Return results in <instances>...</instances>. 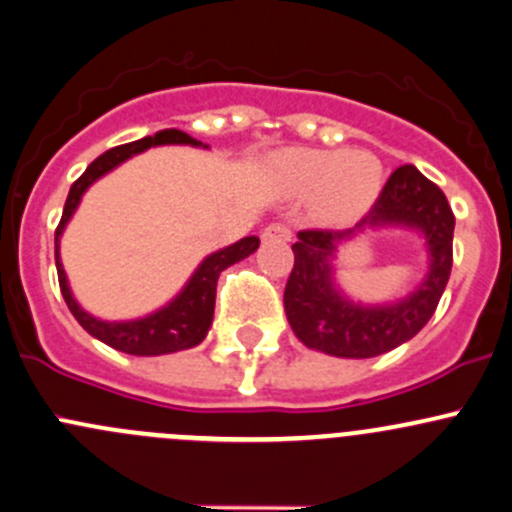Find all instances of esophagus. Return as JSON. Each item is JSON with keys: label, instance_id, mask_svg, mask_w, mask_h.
I'll return each mask as SVG.
<instances>
[{"label": "esophagus", "instance_id": "34e87169", "mask_svg": "<svg viewBox=\"0 0 512 512\" xmlns=\"http://www.w3.org/2000/svg\"><path fill=\"white\" fill-rule=\"evenodd\" d=\"M262 240L265 242H287L292 240V230L284 223H270L265 230H262Z\"/></svg>", "mask_w": 512, "mask_h": 512}]
</instances>
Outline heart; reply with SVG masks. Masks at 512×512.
<instances>
[{
    "mask_svg": "<svg viewBox=\"0 0 512 512\" xmlns=\"http://www.w3.org/2000/svg\"><path fill=\"white\" fill-rule=\"evenodd\" d=\"M279 184L294 196H316L331 218L368 211L383 186V166L368 152L287 149L274 161Z\"/></svg>",
    "mask_w": 512,
    "mask_h": 512,
    "instance_id": "1",
    "label": "heart"
}]
</instances>
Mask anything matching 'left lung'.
Here are the masks:
<instances>
[{
    "label": "left lung",
    "instance_id": "8db88e82",
    "mask_svg": "<svg viewBox=\"0 0 512 512\" xmlns=\"http://www.w3.org/2000/svg\"><path fill=\"white\" fill-rule=\"evenodd\" d=\"M385 224L425 235L430 272L410 298L395 305H355L332 282V252L341 239ZM297 238L292 245L294 267L284 287V311L292 331L314 351L338 358H373L417 336L437 311L454 262V213L444 191L405 164L392 171L378 201L355 228L301 230Z\"/></svg>",
    "mask_w": 512,
    "mask_h": 512
}]
</instances>
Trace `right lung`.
Segmentation results:
<instances>
[{
  "mask_svg": "<svg viewBox=\"0 0 512 512\" xmlns=\"http://www.w3.org/2000/svg\"><path fill=\"white\" fill-rule=\"evenodd\" d=\"M159 144H191V147H201V142L193 137H188L181 129H161L154 137L137 139V142L122 144V147L107 149L105 154H100L93 164L85 169V174L71 186L66 198V208H63L61 223L56 228V270H58V284H61V294L66 299L68 309L75 316L80 326L95 336L98 341L107 343L115 351L129 353V355H164V353H176L186 351V348L198 346V343L206 338L208 328L213 324V309H215V287H218L220 272L228 270L235 262L245 260L252 252L260 247V238L250 235V238H242L235 245L223 247V250L213 252L206 260L198 265V270L191 274V279L186 282V287L181 289V294L176 299H171L169 304L161 306L154 314L142 316V319L132 321H102L95 319L93 314L83 309L78 301L73 299L71 287H68V277L63 272L61 255H58V240H61L63 228L71 220V215L78 208L80 198L88 191V186H93L100 176H105L107 171H112L115 166H120L122 161H127L134 154L144 152L149 147H159Z\"/></svg>",
  "mask_w": 512,
  "mask_h": 512,
  "instance_id": "right-lung-1",
  "label": "right lung"
}]
</instances>
